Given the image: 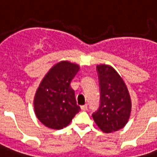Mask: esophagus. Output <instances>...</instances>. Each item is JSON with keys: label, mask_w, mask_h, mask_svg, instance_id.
Here are the masks:
<instances>
[{"label": "esophagus", "mask_w": 157, "mask_h": 157, "mask_svg": "<svg viewBox=\"0 0 157 157\" xmlns=\"http://www.w3.org/2000/svg\"><path fill=\"white\" fill-rule=\"evenodd\" d=\"M81 109H82V111H87V105H82V106H81Z\"/></svg>", "instance_id": "obj_1"}]
</instances>
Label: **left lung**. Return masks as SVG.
<instances>
[{"label":"left lung","mask_w":157,"mask_h":157,"mask_svg":"<svg viewBox=\"0 0 157 157\" xmlns=\"http://www.w3.org/2000/svg\"><path fill=\"white\" fill-rule=\"evenodd\" d=\"M101 91L100 106L92 114L95 122L105 133L117 132L126 126L132 111V101L125 82L108 65L96 67Z\"/></svg>","instance_id":"left-lung-1"}]
</instances>
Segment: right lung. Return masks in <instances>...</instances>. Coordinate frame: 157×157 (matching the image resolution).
<instances>
[{
    "label": "right lung",
    "instance_id": "obj_1",
    "mask_svg": "<svg viewBox=\"0 0 157 157\" xmlns=\"http://www.w3.org/2000/svg\"><path fill=\"white\" fill-rule=\"evenodd\" d=\"M69 61L56 64L42 79L34 98L36 117L43 125L60 130L69 125L81 108L76 105L71 82L79 71Z\"/></svg>",
    "mask_w": 157,
    "mask_h": 157
}]
</instances>
